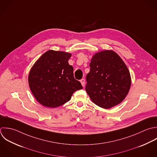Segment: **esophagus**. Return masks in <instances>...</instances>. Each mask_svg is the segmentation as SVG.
Instances as JSON below:
<instances>
[{
	"label": "esophagus",
	"instance_id": "obj_1",
	"mask_svg": "<svg viewBox=\"0 0 157 157\" xmlns=\"http://www.w3.org/2000/svg\"><path fill=\"white\" fill-rule=\"evenodd\" d=\"M80 82H81V83L82 86L83 87H84V86H85V83H86L85 79H81V80H80Z\"/></svg>",
	"mask_w": 157,
	"mask_h": 157
}]
</instances>
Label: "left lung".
<instances>
[{
    "mask_svg": "<svg viewBox=\"0 0 157 157\" xmlns=\"http://www.w3.org/2000/svg\"><path fill=\"white\" fill-rule=\"evenodd\" d=\"M89 65L86 90L91 100L105 109L121 103L130 90L131 77L119 56L113 51H101L93 56Z\"/></svg>",
    "mask_w": 157,
    "mask_h": 157,
    "instance_id": "8db88e82",
    "label": "left lung"
}]
</instances>
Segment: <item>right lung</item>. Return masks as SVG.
<instances>
[{"instance_id": "add662e5", "label": "right lung", "mask_w": 157, "mask_h": 157, "mask_svg": "<svg viewBox=\"0 0 157 157\" xmlns=\"http://www.w3.org/2000/svg\"><path fill=\"white\" fill-rule=\"evenodd\" d=\"M71 54L49 50L35 63L29 75V84L36 100L42 105L56 108L68 101L73 94L82 89L75 79L68 61Z\"/></svg>"}]
</instances>
